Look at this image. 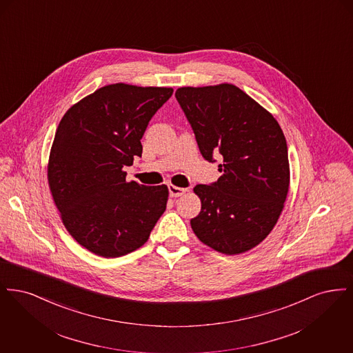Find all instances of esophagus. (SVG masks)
Masks as SVG:
<instances>
[{
    "label": "esophagus",
    "mask_w": 353,
    "mask_h": 353,
    "mask_svg": "<svg viewBox=\"0 0 353 353\" xmlns=\"http://www.w3.org/2000/svg\"><path fill=\"white\" fill-rule=\"evenodd\" d=\"M168 189L169 194H170L172 197H180V196H183L185 192H186L185 188H179V186H174V185H168Z\"/></svg>",
    "instance_id": "1"
}]
</instances>
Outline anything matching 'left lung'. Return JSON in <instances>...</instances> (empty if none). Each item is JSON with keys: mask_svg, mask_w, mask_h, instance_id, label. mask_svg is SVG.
<instances>
[{"mask_svg": "<svg viewBox=\"0 0 353 353\" xmlns=\"http://www.w3.org/2000/svg\"><path fill=\"white\" fill-rule=\"evenodd\" d=\"M202 157L219 164L217 181L194 186L201 212L194 234L233 255L262 242L281 216L290 184L287 143L278 121L233 84L181 87L174 94Z\"/></svg>", "mask_w": 353, "mask_h": 353, "instance_id": "left-lung-1", "label": "left lung"}]
</instances>
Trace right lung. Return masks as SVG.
Returning <instances> with one entry per match:
<instances>
[{
    "mask_svg": "<svg viewBox=\"0 0 353 353\" xmlns=\"http://www.w3.org/2000/svg\"><path fill=\"white\" fill-rule=\"evenodd\" d=\"M167 87L110 84L74 104L51 147L48 177L74 239L117 258L143 246L165 212L167 185L127 183L124 167L141 157L150 120L172 97Z\"/></svg>",
    "mask_w": 353,
    "mask_h": 353,
    "instance_id": "obj_1",
    "label": "right lung"
}]
</instances>
